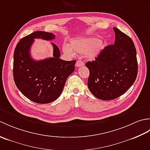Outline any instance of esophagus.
<instances>
[{
	"label": "esophagus",
	"mask_w": 150,
	"mask_h": 150,
	"mask_svg": "<svg viewBox=\"0 0 150 150\" xmlns=\"http://www.w3.org/2000/svg\"><path fill=\"white\" fill-rule=\"evenodd\" d=\"M84 65V63L81 61V60H77V62L75 64V66L76 67H80V66H82Z\"/></svg>",
	"instance_id": "1"
}]
</instances>
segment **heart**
Instances as JSON below:
<instances>
[{"instance_id": "heart-1", "label": "heart", "mask_w": 150, "mask_h": 150, "mask_svg": "<svg viewBox=\"0 0 150 150\" xmlns=\"http://www.w3.org/2000/svg\"><path fill=\"white\" fill-rule=\"evenodd\" d=\"M104 44L102 40L97 38L89 37L76 38L70 41L68 45L63 46L66 54L73 56L75 53L84 55L90 59H95L104 49Z\"/></svg>"}]
</instances>
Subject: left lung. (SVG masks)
<instances>
[{
    "mask_svg": "<svg viewBox=\"0 0 150 150\" xmlns=\"http://www.w3.org/2000/svg\"><path fill=\"white\" fill-rule=\"evenodd\" d=\"M115 40L102 50L95 60L86 63L90 70L88 86L95 97L115 99L134 83L138 72L137 52L133 40L113 28Z\"/></svg>",
    "mask_w": 150,
    "mask_h": 150,
    "instance_id": "obj_1",
    "label": "left lung"
}]
</instances>
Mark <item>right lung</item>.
Here are the masks:
<instances>
[{
	"mask_svg": "<svg viewBox=\"0 0 150 150\" xmlns=\"http://www.w3.org/2000/svg\"><path fill=\"white\" fill-rule=\"evenodd\" d=\"M55 35L46 31H35L20 40L13 56L15 83L25 97L34 103L47 104L59 98L66 79L75 70L76 60L66 61L60 59L59 47L52 42L53 57L35 60L30 48L35 39L52 40Z\"/></svg>",
	"mask_w": 150,
	"mask_h": 150,
	"instance_id": "right-lung-1",
	"label": "right lung"
}]
</instances>
